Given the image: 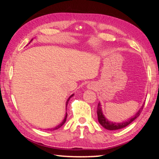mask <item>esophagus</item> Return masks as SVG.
Listing matches in <instances>:
<instances>
[{
  "mask_svg": "<svg viewBox=\"0 0 159 159\" xmlns=\"http://www.w3.org/2000/svg\"><path fill=\"white\" fill-rule=\"evenodd\" d=\"M88 88H92V87H90V86H91V85H88Z\"/></svg>",
  "mask_w": 159,
  "mask_h": 159,
  "instance_id": "esophagus-1",
  "label": "esophagus"
}]
</instances>
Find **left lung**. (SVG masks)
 <instances>
[{
    "label": "left lung",
    "instance_id": "8db88e82",
    "mask_svg": "<svg viewBox=\"0 0 159 159\" xmlns=\"http://www.w3.org/2000/svg\"><path fill=\"white\" fill-rule=\"evenodd\" d=\"M143 107L144 105H142L140 109L139 110L138 112H137V114L134 115V116L129 118L128 120H125V121H123L121 123H113V122L109 121V120H107V118L104 117V116L103 115V113H102V111L100 103H99L98 107V110H97L98 121L99 123H100L101 125L103 126L104 128L107 129V130H118V129H121L126 127V126L128 125L129 124H130L134 120H135L136 118L139 116V114H141V111L142 109H143Z\"/></svg>",
    "mask_w": 159,
    "mask_h": 159
}]
</instances>
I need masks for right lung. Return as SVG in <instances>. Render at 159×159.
Returning <instances> with one entry per match:
<instances>
[{"label": "right lung", "instance_id": "add662e5", "mask_svg": "<svg viewBox=\"0 0 159 159\" xmlns=\"http://www.w3.org/2000/svg\"><path fill=\"white\" fill-rule=\"evenodd\" d=\"M33 39H31V41ZM30 41V42H31ZM74 94H72V95L69 97V99H67V101H66V107H67V104H68V102H69V99H70V98H71V97H73L74 96ZM66 117H67V113H66V115H65V117H64V120H63V121L61 122L60 125H58L57 126H56L55 128H51V129H50V130H57V129H58V128H60V127H61V126H62L64 124V123L66 122ZM48 130H49V129H48Z\"/></svg>", "mask_w": 159, "mask_h": 159}]
</instances>
